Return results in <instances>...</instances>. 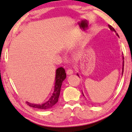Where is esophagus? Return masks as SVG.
I'll return each mask as SVG.
<instances>
[{
    "instance_id": "obj_1",
    "label": "esophagus",
    "mask_w": 132,
    "mask_h": 132,
    "mask_svg": "<svg viewBox=\"0 0 132 132\" xmlns=\"http://www.w3.org/2000/svg\"><path fill=\"white\" fill-rule=\"evenodd\" d=\"M66 73L68 75H71L73 73V70L71 69H66Z\"/></svg>"
}]
</instances>
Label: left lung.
<instances>
[{"mask_svg":"<svg viewBox=\"0 0 132 132\" xmlns=\"http://www.w3.org/2000/svg\"><path fill=\"white\" fill-rule=\"evenodd\" d=\"M109 28H110V29H111V31H114V32H116V30H115V29H114V28H113V27H112V26H111V25H109ZM116 34H117V36H118V37H119V35H118V34H117V33H116ZM123 59H124V57H123ZM123 72H122V74H123V68H124V61H123Z\"/></svg>","mask_w":132,"mask_h":132,"instance_id":"8db88e82","label":"left lung"}]
</instances>
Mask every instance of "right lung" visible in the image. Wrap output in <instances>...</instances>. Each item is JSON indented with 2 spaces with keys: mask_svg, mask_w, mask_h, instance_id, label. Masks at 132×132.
<instances>
[{
  "mask_svg": "<svg viewBox=\"0 0 132 132\" xmlns=\"http://www.w3.org/2000/svg\"><path fill=\"white\" fill-rule=\"evenodd\" d=\"M66 77V74L64 69L62 68V67L58 68L56 70V82H55L54 91L50 99L46 101V103L42 104H34L27 102V105H28L29 107L42 110H46L52 108L53 106L55 104L57 103L59 97L60 95V89L62 82L65 79Z\"/></svg>",
  "mask_w": 132,
  "mask_h": 132,
  "instance_id": "obj_1",
  "label": "right lung"
}]
</instances>
